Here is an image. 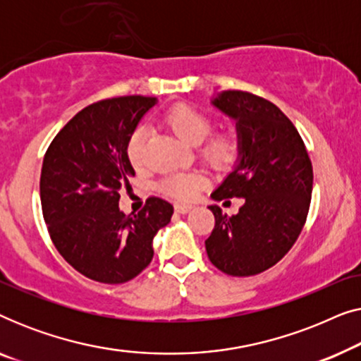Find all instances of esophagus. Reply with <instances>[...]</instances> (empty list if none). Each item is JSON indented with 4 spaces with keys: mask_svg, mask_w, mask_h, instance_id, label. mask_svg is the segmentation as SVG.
I'll list each match as a JSON object with an SVG mask.
<instances>
[{
    "mask_svg": "<svg viewBox=\"0 0 361 361\" xmlns=\"http://www.w3.org/2000/svg\"><path fill=\"white\" fill-rule=\"evenodd\" d=\"M174 209H176L177 214H180V215H185V214H189V212L192 210V205H185V204H176V205H174Z\"/></svg>",
    "mask_w": 361,
    "mask_h": 361,
    "instance_id": "obj_1",
    "label": "esophagus"
}]
</instances>
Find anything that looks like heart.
Listing matches in <instances>:
<instances>
[{
	"label": "heart",
	"mask_w": 361,
	"mask_h": 361,
	"mask_svg": "<svg viewBox=\"0 0 361 361\" xmlns=\"http://www.w3.org/2000/svg\"><path fill=\"white\" fill-rule=\"evenodd\" d=\"M164 121L169 130L187 146H199L210 133V120L204 113L189 105H177L166 113ZM146 128H137L128 141V157L135 167L142 166L146 159ZM205 157L212 164L224 166L233 159L236 152V141L230 133L212 137L205 146ZM162 190L176 199L189 200L202 187V177L197 174H171L161 182Z\"/></svg>",
	"instance_id": "obj_1"
}]
</instances>
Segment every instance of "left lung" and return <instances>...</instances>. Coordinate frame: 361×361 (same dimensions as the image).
<instances>
[{"mask_svg": "<svg viewBox=\"0 0 361 361\" xmlns=\"http://www.w3.org/2000/svg\"><path fill=\"white\" fill-rule=\"evenodd\" d=\"M212 106L235 121L238 157L212 192L214 200L240 197L236 215L219 205L205 240L212 264L230 276H253L274 266L298 240L312 195V164L302 137L274 103L248 92L226 90Z\"/></svg>", "mask_w": 361, "mask_h": 361, "instance_id": "1", "label": "left lung"}]
</instances>
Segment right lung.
<instances>
[{"instance_id":"right-lung-1","label":"right lung","mask_w":361,"mask_h":361,"mask_svg":"<svg viewBox=\"0 0 361 361\" xmlns=\"http://www.w3.org/2000/svg\"><path fill=\"white\" fill-rule=\"evenodd\" d=\"M154 97H120L83 108L44 156L41 204L59 253L87 278L121 284L151 263L152 240L174 207L149 197L137 215L120 210V190L135 176L128 141Z\"/></svg>"}]
</instances>
